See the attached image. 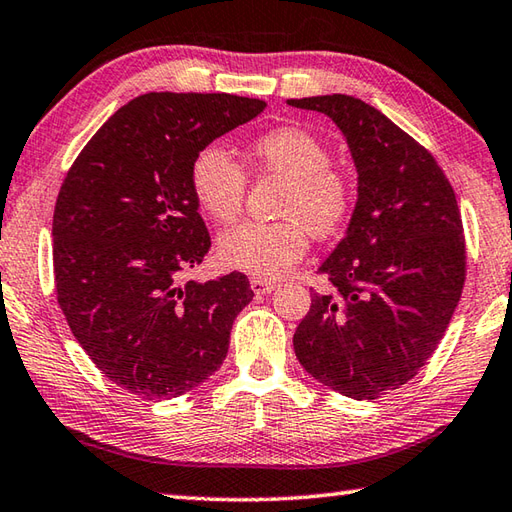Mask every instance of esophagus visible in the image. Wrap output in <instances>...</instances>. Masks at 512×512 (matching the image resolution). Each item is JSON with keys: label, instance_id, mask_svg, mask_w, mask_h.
I'll use <instances>...</instances> for the list:
<instances>
[{"label": "esophagus", "instance_id": "1", "mask_svg": "<svg viewBox=\"0 0 512 512\" xmlns=\"http://www.w3.org/2000/svg\"><path fill=\"white\" fill-rule=\"evenodd\" d=\"M250 288H253V293H257V295H268V293H273L277 284L270 282V279L253 277V279H250Z\"/></svg>", "mask_w": 512, "mask_h": 512}]
</instances>
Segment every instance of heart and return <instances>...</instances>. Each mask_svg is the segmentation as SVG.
<instances>
[{"mask_svg":"<svg viewBox=\"0 0 512 512\" xmlns=\"http://www.w3.org/2000/svg\"><path fill=\"white\" fill-rule=\"evenodd\" d=\"M244 164L259 175L286 179L279 217L284 222H246L219 237L222 264L253 277L286 275L308 248V233L333 235L355 204V188L330 150L306 128L279 126L257 135L244 150ZM190 188L199 208L217 224H233L244 208L246 175L219 146L199 150L190 166Z\"/></svg>","mask_w":512,"mask_h":512,"instance_id":"b5f03b06","label":"heart"}]
</instances>
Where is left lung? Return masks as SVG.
<instances>
[{
    "instance_id": "left-lung-1",
    "label": "left lung",
    "mask_w": 512,
    "mask_h": 512,
    "mask_svg": "<svg viewBox=\"0 0 512 512\" xmlns=\"http://www.w3.org/2000/svg\"><path fill=\"white\" fill-rule=\"evenodd\" d=\"M290 106L328 115L357 168L346 237L319 273L293 346L319 384L377 399L417 375L442 342L466 279L464 226L435 157L362 99L319 95Z\"/></svg>"
}]
</instances>
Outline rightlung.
Wrapping results in <instances>:
<instances>
[{
	"mask_svg": "<svg viewBox=\"0 0 512 512\" xmlns=\"http://www.w3.org/2000/svg\"><path fill=\"white\" fill-rule=\"evenodd\" d=\"M264 108L226 93L139 95L68 170L53 215L57 302L93 364L128 393L179 397L226 359L253 290L237 270L179 284L210 248L190 166Z\"/></svg>",
	"mask_w": 512,
	"mask_h": 512,
	"instance_id": "add662e5",
	"label": "right lung"
}]
</instances>
